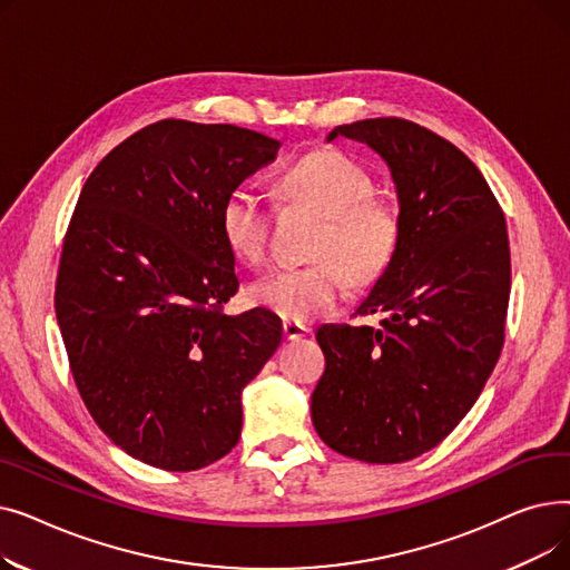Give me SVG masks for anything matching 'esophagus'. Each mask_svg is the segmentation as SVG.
<instances>
[{"instance_id":"34e87169","label":"esophagus","mask_w":570,"mask_h":570,"mask_svg":"<svg viewBox=\"0 0 570 570\" xmlns=\"http://www.w3.org/2000/svg\"><path fill=\"white\" fill-rule=\"evenodd\" d=\"M309 333V327L303 323H295V321H284V337L286 340H301Z\"/></svg>"}]
</instances>
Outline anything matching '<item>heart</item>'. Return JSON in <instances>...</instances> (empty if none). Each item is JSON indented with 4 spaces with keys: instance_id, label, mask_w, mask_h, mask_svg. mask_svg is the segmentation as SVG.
<instances>
[{
    "instance_id": "heart-1",
    "label": "heart",
    "mask_w": 570,
    "mask_h": 570,
    "mask_svg": "<svg viewBox=\"0 0 570 570\" xmlns=\"http://www.w3.org/2000/svg\"><path fill=\"white\" fill-rule=\"evenodd\" d=\"M282 187L314 205L325 224L312 256L297 267H279L249 286L252 301L288 321H312L331 309L348 286L379 277L397 245L395 207L372 196L370 173L335 149H316L282 173ZM273 213L249 187L233 189L222 205V235L228 249L249 265L263 263Z\"/></svg>"
}]
</instances>
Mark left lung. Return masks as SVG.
Here are the masks:
<instances>
[{"mask_svg":"<svg viewBox=\"0 0 570 570\" xmlns=\"http://www.w3.org/2000/svg\"><path fill=\"white\" fill-rule=\"evenodd\" d=\"M367 142L391 166L400 235L353 318L316 340L325 372L312 423L333 451L397 464L451 434L499 361L511 297V247L483 173L451 140L402 117L342 125L327 140Z\"/></svg>","mask_w":570,"mask_h":570,"instance_id":"8db88e82","label":"left lung"}]
</instances>
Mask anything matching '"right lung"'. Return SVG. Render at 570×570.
I'll return each mask as SVG.
<instances>
[{
    "label": "right lung",
    "instance_id": "1",
    "mask_svg": "<svg viewBox=\"0 0 570 570\" xmlns=\"http://www.w3.org/2000/svg\"><path fill=\"white\" fill-rule=\"evenodd\" d=\"M279 140L235 125L161 119L99 161L71 215L55 314L78 393L104 434L164 471L222 460L243 430V387L282 342L237 293L222 205Z\"/></svg>",
    "mask_w": 570,
    "mask_h": 570
}]
</instances>
